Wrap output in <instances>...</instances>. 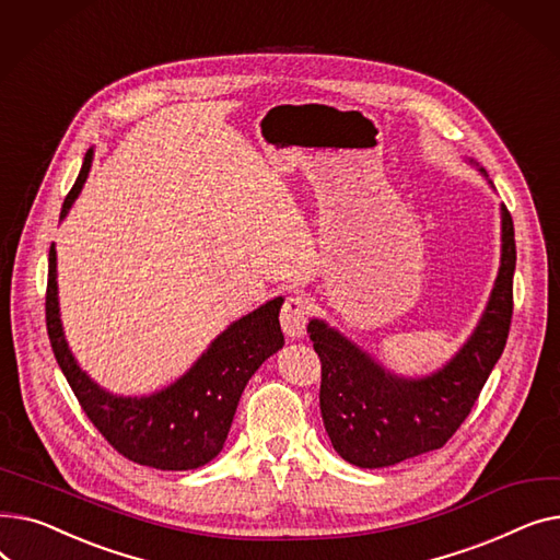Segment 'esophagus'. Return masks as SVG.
<instances>
[{
	"instance_id": "1",
	"label": "esophagus",
	"mask_w": 560,
	"mask_h": 560,
	"mask_svg": "<svg viewBox=\"0 0 560 560\" xmlns=\"http://www.w3.org/2000/svg\"><path fill=\"white\" fill-rule=\"evenodd\" d=\"M308 317H311V302H308V298L300 295V292L285 298V302L281 306V315H279L285 336L302 338L306 334Z\"/></svg>"
}]
</instances>
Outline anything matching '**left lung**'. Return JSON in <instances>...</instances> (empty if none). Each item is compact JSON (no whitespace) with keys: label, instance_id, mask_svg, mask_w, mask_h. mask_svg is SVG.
Here are the masks:
<instances>
[{"label":"left lung","instance_id":"left-lung-1","mask_svg":"<svg viewBox=\"0 0 560 560\" xmlns=\"http://www.w3.org/2000/svg\"><path fill=\"white\" fill-rule=\"evenodd\" d=\"M515 258L513 218L502 206V268L488 308L456 359L420 381L388 374L325 322L311 319L308 334L322 363V420L347 463L388 467L440 450L458 431L506 347Z\"/></svg>","mask_w":560,"mask_h":560}]
</instances>
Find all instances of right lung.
<instances>
[{
	"label": "right lung",
	"instance_id": "1",
	"mask_svg": "<svg viewBox=\"0 0 560 560\" xmlns=\"http://www.w3.org/2000/svg\"><path fill=\"white\" fill-rule=\"evenodd\" d=\"M91 161L93 152H88L63 201L61 218L81 192ZM281 302L277 298L233 322L174 386L140 399L113 397L79 370L66 345L56 300V249L49 247L45 322L56 363L106 443L117 454L147 467L195 469L220 454L247 381L265 359L283 347Z\"/></svg>",
	"mask_w": 560,
	"mask_h": 560
}]
</instances>
